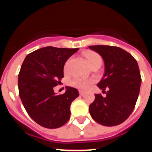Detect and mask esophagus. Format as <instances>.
<instances>
[{
    "label": "esophagus",
    "mask_w": 152,
    "mask_h": 152,
    "mask_svg": "<svg viewBox=\"0 0 152 152\" xmlns=\"http://www.w3.org/2000/svg\"><path fill=\"white\" fill-rule=\"evenodd\" d=\"M79 94H80V96H83V95H84L85 92L84 91H79Z\"/></svg>",
    "instance_id": "obj_1"
}]
</instances>
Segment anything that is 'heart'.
Listing matches in <instances>:
<instances>
[{
    "label": "heart",
    "mask_w": 152,
    "mask_h": 152,
    "mask_svg": "<svg viewBox=\"0 0 152 152\" xmlns=\"http://www.w3.org/2000/svg\"><path fill=\"white\" fill-rule=\"evenodd\" d=\"M84 57H85L86 60L88 61V64L90 66L93 67L94 65H97L100 64L101 65L102 64V58L100 55L93 51H89L87 52L84 54ZM68 64V61H67L66 64H65V68H67ZM94 80L92 79H85V78H80V77H77V78H75L72 82L71 84L75 88H80V89L86 90L89 88L91 84L93 83Z\"/></svg>",
    "instance_id": "1"
}]
</instances>
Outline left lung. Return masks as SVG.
I'll use <instances>...</instances> for the list:
<instances>
[{"instance_id": "8db88e82", "label": "left lung", "mask_w": 152, "mask_h": 152, "mask_svg": "<svg viewBox=\"0 0 152 152\" xmlns=\"http://www.w3.org/2000/svg\"><path fill=\"white\" fill-rule=\"evenodd\" d=\"M89 49L101 56L105 64L103 78L97 84L107 96L95 94L89 112L96 123L103 126L121 124L135 108L140 91L139 65L132 55L124 49L110 45H91Z\"/></svg>"}]
</instances>
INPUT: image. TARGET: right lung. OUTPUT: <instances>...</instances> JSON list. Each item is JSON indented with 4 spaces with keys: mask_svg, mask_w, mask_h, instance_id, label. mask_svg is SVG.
I'll use <instances>...</instances> for the list:
<instances>
[{
    "mask_svg": "<svg viewBox=\"0 0 152 152\" xmlns=\"http://www.w3.org/2000/svg\"><path fill=\"white\" fill-rule=\"evenodd\" d=\"M78 49L47 46L25 58L18 75L19 94L32 119L47 129L59 128L69 120L70 107L79 96L77 89L66 87L57 95L54 87L64 77V65Z\"/></svg>",
    "mask_w": 152,
    "mask_h": 152,
    "instance_id": "add662e5",
    "label": "right lung"
}]
</instances>
